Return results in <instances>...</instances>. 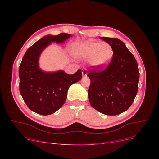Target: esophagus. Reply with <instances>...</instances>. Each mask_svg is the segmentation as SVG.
<instances>
[{"mask_svg":"<svg viewBox=\"0 0 159 159\" xmlns=\"http://www.w3.org/2000/svg\"><path fill=\"white\" fill-rule=\"evenodd\" d=\"M87 74H88V70L84 68L82 70V75H83V76H87Z\"/></svg>","mask_w":159,"mask_h":159,"instance_id":"obj_1","label":"esophagus"}]
</instances>
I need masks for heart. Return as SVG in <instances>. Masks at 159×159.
<instances>
[{"instance_id":"b5f03b06","label":"heart","mask_w":159,"mask_h":159,"mask_svg":"<svg viewBox=\"0 0 159 159\" xmlns=\"http://www.w3.org/2000/svg\"><path fill=\"white\" fill-rule=\"evenodd\" d=\"M74 54L85 58L91 59L96 67L103 68L109 64L113 55L111 46L106 42H87L73 48Z\"/></svg>"}]
</instances>
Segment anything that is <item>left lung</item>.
Wrapping results in <instances>:
<instances>
[{"label":"left lung","mask_w":159,"mask_h":159,"mask_svg":"<svg viewBox=\"0 0 159 159\" xmlns=\"http://www.w3.org/2000/svg\"><path fill=\"white\" fill-rule=\"evenodd\" d=\"M101 39L111 46L113 55L105 69L93 66L89 70L88 98L91 107L100 113L116 115L127 110L135 98L139 80L138 65L121 40L107 37Z\"/></svg>","instance_id":"1"}]
</instances>
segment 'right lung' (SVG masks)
<instances>
[{"label": "right lung", "instance_id": "add662e5", "mask_svg": "<svg viewBox=\"0 0 159 159\" xmlns=\"http://www.w3.org/2000/svg\"><path fill=\"white\" fill-rule=\"evenodd\" d=\"M71 35L61 33L41 38L27 50L19 67V89L26 105L32 111L42 115L54 113L62 107L70 86L82 78L81 70L74 74L63 71L46 73L38 67L42 50L51 42H64Z\"/></svg>", "mask_w": 159, "mask_h": 159}]
</instances>
